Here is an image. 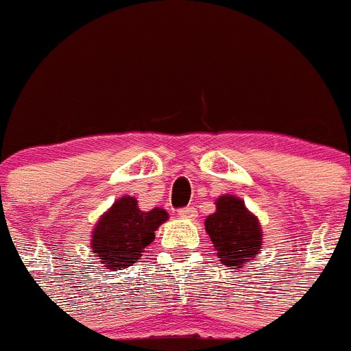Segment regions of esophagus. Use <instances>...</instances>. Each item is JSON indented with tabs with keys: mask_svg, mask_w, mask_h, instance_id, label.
<instances>
[{
	"mask_svg": "<svg viewBox=\"0 0 351 351\" xmlns=\"http://www.w3.org/2000/svg\"><path fill=\"white\" fill-rule=\"evenodd\" d=\"M178 214L181 216V218L195 219V218H197V209H195V207H191V206H188V207H182V209H179Z\"/></svg>",
	"mask_w": 351,
	"mask_h": 351,
	"instance_id": "esophagus-1",
	"label": "esophagus"
}]
</instances>
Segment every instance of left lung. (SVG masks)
Returning <instances> with one entry per match:
<instances>
[{
    "label": "left lung",
    "instance_id": "1",
    "mask_svg": "<svg viewBox=\"0 0 351 351\" xmlns=\"http://www.w3.org/2000/svg\"><path fill=\"white\" fill-rule=\"evenodd\" d=\"M206 230L221 263L241 269L262 250L258 219L241 198L225 195L216 200V213L206 219Z\"/></svg>",
    "mask_w": 351,
    "mask_h": 351
}]
</instances>
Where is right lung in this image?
Here are the masks:
<instances>
[{
    "label": "right lung",
    "instance_id": "right-lung-1",
    "mask_svg": "<svg viewBox=\"0 0 351 351\" xmlns=\"http://www.w3.org/2000/svg\"><path fill=\"white\" fill-rule=\"evenodd\" d=\"M169 214L163 209H153L149 213L138 209L133 197L119 198L110 210L104 214L96 223L93 232L91 247L108 269L130 267L142 256L145 247L153 243L154 230Z\"/></svg>",
    "mask_w": 351,
    "mask_h": 351
}]
</instances>
